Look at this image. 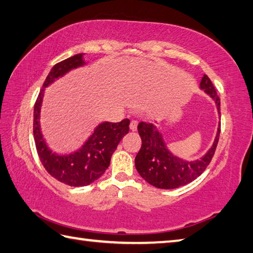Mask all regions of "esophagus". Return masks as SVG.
<instances>
[{
  "instance_id": "esophagus-1",
  "label": "esophagus",
  "mask_w": 253,
  "mask_h": 253,
  "mask_svg": "<svg viewBox=\"0 0 253 253\" xmlns=\"http://www.w3.org/2000/svg\"><path fill=\"white\" fill-rule=\"evenodd\" d=\"M137 126H138V122H137V121H131L130 125H129L130 130L136 131V130H137Z\"/></svg>"
}]
</instances>
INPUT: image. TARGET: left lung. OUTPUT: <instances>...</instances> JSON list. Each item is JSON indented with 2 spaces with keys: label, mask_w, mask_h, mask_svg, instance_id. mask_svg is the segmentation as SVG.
I'll list each match as a JSON object with an SVG mask.
<instances>
[{
  "label": "left lung",
  "mask_w": 253,
  "mask_h": 253,
  "mask_svg": "<svg viewBox=\"0 0 253 253\" xmlns=\"http://www.w3.org/2000/svg\"><path fill=\"white\" fill-rule=\"evenodd\" d=\"M200 88L215 101L218 114L221 101L211 80L204 75ZM139 136L141 137V148L135 159V165L142 178L161 189H175L185 186L200 176L211 162L221 132V124L218 125L216 137L211 149L200 160L186 161L170 153L163 140L162 133L151 123L140 122L138 125Z\"/></svg>",
  "instance_id": "obj_1"
}]
</instances>
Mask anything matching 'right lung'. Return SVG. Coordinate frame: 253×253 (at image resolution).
<instances>
[{"instance_id":"add662e5","label":"right lung","mask_w":253,"mask_h":253,"mask_svg":"<svg viewBox=\"0 0 253 253\" xmlns=\"http://www.w3.org/2000/svg\"><path fill=\"white\" fill-rule=\"evenodd\" d=\"M83 56V53H80L52 67L38 95L34 109V137L42 165L55 179L74 187L88 186L104 174L118 143L129 131L130 123L128 118L120 123H101L84 146L68 155H57L47 148L40 129V111L44 90L55 79L64 76L74 68L84 65Z\"/></svg>"}]
</instances>
